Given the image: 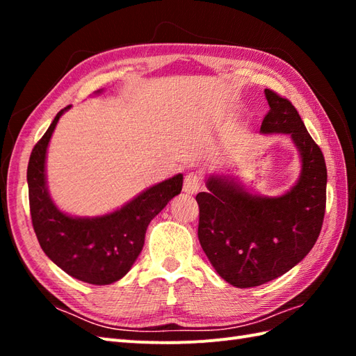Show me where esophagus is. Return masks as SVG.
<instances>
[{"instance_id":"34e87169","label":"esophagus","mask_w":356,"mask_h":356,"mask_svg":"<svg viewBox=\"0 0 356 356\" xmlns=\"http://www.w3.org/2000/svg\"><path fill=\"white\" fill-rule=\"evenodd\" d=\"M202 185L200 176L197 172H188L184 179V191L186 194H195Z\"/></svg>"}]
</instances>
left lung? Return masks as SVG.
Returning a JSON list of instances; mask_svg holds the SVG:
<instances>
[{
    "mask_svg": "<svg viewBox=\"0 0 356 356\" xmlns=\"http://www.w3.org/2000/svg\"><path fill=\"white\" fill-rule=\"evenodd\" d=\"M269 111L260 131L289 134L300 151L298 182L280 197L248 193L211 176L199 193V240L217 274L245 289L286 274L314 248L326 211L327 170L320 147L291 101L264 90Z\"/></svg>",
    "mask_w": 356,
    "mask_h": 356,
    "instance_id": "1",
    "label": "left lung"
}]
</instances>
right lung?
I'll return each instance as SVG.
<instances>
[{
  "mask_svg": "<svg viewBox=\"0 0 356 356\" xmlns=\"http://www.w3.org/2000/svg\"><path fill=\"white\" fill-rule=\"evenodd\" d=\"M32 149L27 166L32 225L45 255L73 278L90 284H111L131 269L145 241L149 222L182 191L177 174L140 193L118 211L99 217H72L56 208L45 185V153L59 118Z\"/></svg>",
  "mask_w": 356,
  "mask_h": 356,
  "instance_id": "right-lung-1",
  "label": "right lung"
}]
</instances>
